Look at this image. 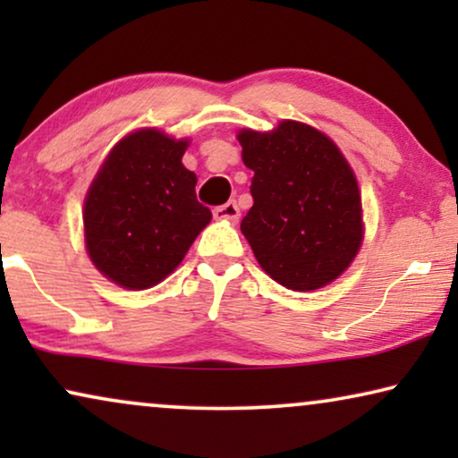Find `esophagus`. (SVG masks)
Instances as JSON below:
<instances>
[{
	"mask_svg": "<svg viewBox=\"0 0 458 458\" xmlns=\"http://www.w3.org/2000/svg\"><path fill=\"white\" fill-rule=\"evenodd\" d=\"M212 215H215L216 221H237L240 218V206L235 202H227L223 206H216Z\"/></svg>",
	"mask_w": 458,
	"mask_h": 458,
	"instance_id": "34e87169",
	"label": "esophagus"
}]
</instances>
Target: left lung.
Returning <instances> with one entry per match:
<instances>
[{"instance_id": "left-lung-1", "label": "left lung", "mask_w": 458, "mask_h": 458, "mask_svg": "<svg viewBox=\"0 0 458 458\" xmlns=\"http://www.w3.org/2000/svg\"><path fill=\"white\" fill-rule=\"evenodd\" d=\"M237 141L254 171L242 233L262 271L293 292L340 277L362 243L359 183L340 148L298 121L267 133L243 129Z\"/></svg>"}]
</instances>
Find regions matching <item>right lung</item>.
<instances>
[{
    "label": "right lung",
    "instance_id": "add662e5",
    "mask_svg": "<svg viewBox=\"0 0 458 458\" xmlns=\"http://www.w3.org/2000/svg\"><path fill=\"white\" fill-rule=\"evenodd\" d=\"M187 140L140 129L112 148L87 191V254L99 273L127 290L168 277L212 212L196 198V174L183 166Z\"/></svg>",
    "mask_w": 458,
    "mask_h": 458
}]
</instances>
